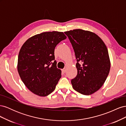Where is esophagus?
<instances>
[{"mask_svg":"<svg viewBox=\"0 0 126 126\" xmlns=\"http://www.w3.org/2000/svg\"><path fill=\"white\" fill-rule=\"evenodd\" d=\"M62 71H63V72H65L66 71V69H65V68H64V69H62Z\"/></svg>","mask_w":126,"mask_h":126,"instance_id":"34e87169","label":"esophagus"}]
</instances>
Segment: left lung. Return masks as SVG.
<instances>
[{
    "label": "left lung",
    "instance_id": "obj_1",
    "mask_svg": "<svg viewBox=\"0 0 126 126\" xmlns=\"http://www.w3.org/2000/svg\"><path fill=\"white\" fill-rule=\"evenodd\" d=\"M75 51L77 75L71 81L73 88L84 95L96 92L104 85L110 69L107 48L96 33L82 29L64 32Z\"/></svg>",
    "mask_w": 126,
    "mask_h": 126
}]
</instances>
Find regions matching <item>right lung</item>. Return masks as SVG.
<instances>
[{
	"mask_svg": "<svg viewBox=\"0 0 126 126\" xmlns=\"http://www.w3.org/2000/svg\"><path fill=\"white\" fill-rule=\"evenodd\" d=\"M66 38L63 32H45L29 38L22 46L17 69L22 82L34 94L45 97L55 89L62 71L57 68L55 48Z\"/></svg>",
	"mask_w": 126,
	"mask_h": 126,
	"instance_id": "right-lung-1",
	"label": "right lung"
}]
</instances>
